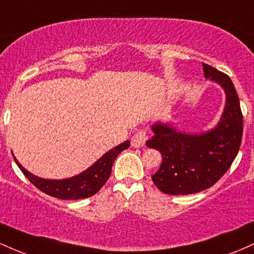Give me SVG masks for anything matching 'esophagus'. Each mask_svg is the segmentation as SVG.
<instances>
[{
	"instance_id": "esophagus-1",
	"label": "esophagus",
	"mask_w": 254,
	"mask_h": 254,
	"mask_svg": "<svg viewBox=\"0 0 254 254\" xmlns=\"http://www.w3.org/2000/svg\"><path fill=\"white\" fill-rule=\"evenodd\" d=\"M148 139V135L147 131L145 130H138L137 132L133 135L132 138H131V145L135 148H141L143 147Z\"/></svg>"
}]
</instances>
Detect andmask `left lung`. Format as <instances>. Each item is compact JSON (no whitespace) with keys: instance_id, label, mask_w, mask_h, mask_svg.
<instances>
[{"instance_id":"8db88e82","label":"left lung","mask_w":254,"mask_h":254,"mask_svg":"<svg viewBox=\"0 0 254 254\" xmlns=\"http://www.w3.org/2000/svg\"><path fill=\"white\" fill-rule=\"evenodd\" d=\"M204 76L220 83L226 92V107L215 129L200 135L178 132L171 125H153L149 148L159 150L162 162L151 179L167 194H191L211 188L224 176L239 153L243 138V112L232 80L203 63Z\"/></svg>"}]
</instances>
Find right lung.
<instances>
[{"mask_svg": "<svg viewBox=\"0 0 254 254\" xmlns=\"http://www.w3.org/2000/svg\"><path fill=\"white\" fill-rule=\"evenodd\" d=\"M130 147V142L125 141L122 144L117 145L113 149L107 151L105 155L95 162L94 165L90 166L88 170L82 172L76 177L69 178V179L63 180H50V179H43V178L36 177L26 171L21 165L15 160L16 165L21 170L24 176L27 178L30 182L43 191L44 193L49 194V196L58 198V199H66V200H74V199H82V198H88L93 194H95L105 185L107 179L110 178L111 170H112L113 161L116 157L119 155L121 151L127 149Z\"/></svg>", "mask_w": 254, "mask_h": 254, "instance_id": "obj_1", "label": "right lung"}]
</instances>
